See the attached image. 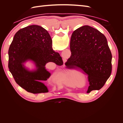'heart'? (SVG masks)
Instances as JSON below:
<instances>
[{
  "label": "heart",
  "mask_w": 123,
  "mask_h": 123,
  "mask_svg": "<svg viewBox=\"0 0 123 123\" xmlns=\"http://www.w3.org/2000/svg\"><path fill=\"white\" fill-rule=\"evenodd\" d=\"M72 76V73H67V74H65L64 75L65 77V82L68 83L70 81V79L71 78Z\"/></svg>",
  "instance_id": "obj_1"
}]
</instances>
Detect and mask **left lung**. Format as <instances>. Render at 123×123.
Wrapping results in <instances>:
<instances>
[{
	"label": "left lung",
	"instance_id": "8db88e82",
	"mask_svg": "<svg viewBox=\"0 0 123 123\" xmlns=\"http://www.w3.org/2000/svg\"><path fill=\"white\" fill-rule=\"evenodd\" d=\"M71 55L65 63L69 69H80L88 77L87 93L101 89L112 70V54L106 37L89 25L74 31L71 37Z\"/></svg>",
	"mask_w": 123,
	"mask_h": 123
}]
</instances>
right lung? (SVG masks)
Listing matches in <instances>:
<instances>
[{"instance_id": "right-lung-1", "label": "right lung", "mask_w": 123, "mask_h": 123, "mask_svg": "<svg viewBox=\"0 0 123 123\" xmlns=\"http://www.w3.org/2000/svg\"><path fill=\"white\" fill-rule=\"evenodd\" d=\"M52 43L48 32L37 25L24 28L14 35L8 52V67L16 83L28 92H48L43 82L51 74L46 69V64L51 62L58 66L63 65L62 57L53 50ZM28 60L35 63V70L25 67L23 64Z\"/></svg>"}]
</instances>
